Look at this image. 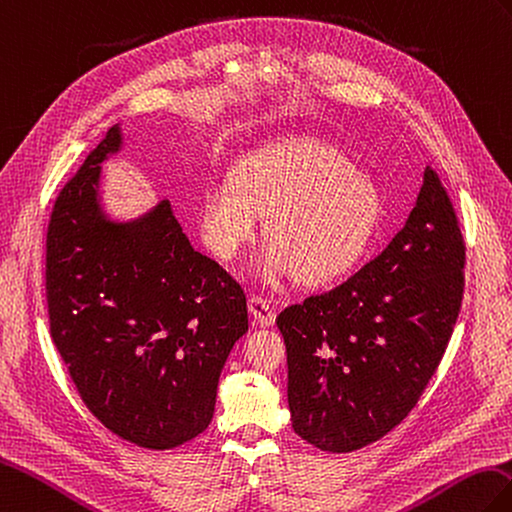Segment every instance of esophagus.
<instances>
[{
  "label": "esophagus",
  "instance_id": "obj_1",
  "mask_svg": "<svg viewBox=\"0 0 512 512\" xmlns=\"http://www.w3.org/2000/svg\"><path fill=\"white\" fill-rule=\"evenodd\" d=\"M249 313L254 315V320L260 324V326H271L276 322V311H274V304H271L269 298H265V295H252L249 298Z\"/></svg>",
  "mask_w": 512,
  "mask_h": 512
}]
</instances>
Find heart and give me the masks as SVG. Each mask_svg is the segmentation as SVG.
<instances>
[{"instance_id":"1","label":"heart","mask_w":512,"mask_h":512,"mask_svg":"<svg viewBox=\"0 0 512 512\" xmlns=\"http://www.w3.org/2000/svg\"><path fill=\"white\" fill-rule=\"evenodd\" d=\"M265 214V278L293 271L322 285L355 269L379 232L381 190L350 157L320 138L267 144L236 162L232 181L210 184L199 225L206 245L232 260L252 241Z\"/></svg>"}]
</instances>
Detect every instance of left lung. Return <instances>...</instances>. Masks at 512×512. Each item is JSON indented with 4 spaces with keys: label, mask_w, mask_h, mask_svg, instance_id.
Wrapping results in <instances>:
<instances>
[{
    "label": "left lung",
    "mask_w": 512,
    "mask_h": 512,
    "mask_svg": "<svg viewBox=\"0 0 512 512\" xmlns=\"http://www.w3.org/2000/svg\"><path fill=\"white\" fill-rule=\"evenodd\" d=\"M464 252L453 203L427 166L410 219L390 245L339 287L276 317L295 434L348 453L414 410L458 320Z\"/></svg>",
    "instance_id": "1"
}]
</instances>
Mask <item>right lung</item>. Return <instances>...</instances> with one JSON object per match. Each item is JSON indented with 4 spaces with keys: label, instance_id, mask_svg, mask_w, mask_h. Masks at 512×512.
I'll return each mask as SVG.
<instances>
[{
    "label": "right lung",
    "instance_id": "right-lung-1",
    "mask_svg": "<svg viewBox=\"0 0 512 512\" xmlns=\"http://www.w3.org/2000/svg\"><path fill=\"white\" fill-rule=\"evenodd\" d=\"M111 127L61 188L45 236L50 335L87 410L144 449H173L210 425L225 359L249 328L243 287L192 249L168 201L107 221L100 162Z\"/></svg>",
    "mask_w": 512,
    "mask_h": 512
}]
</instances>
